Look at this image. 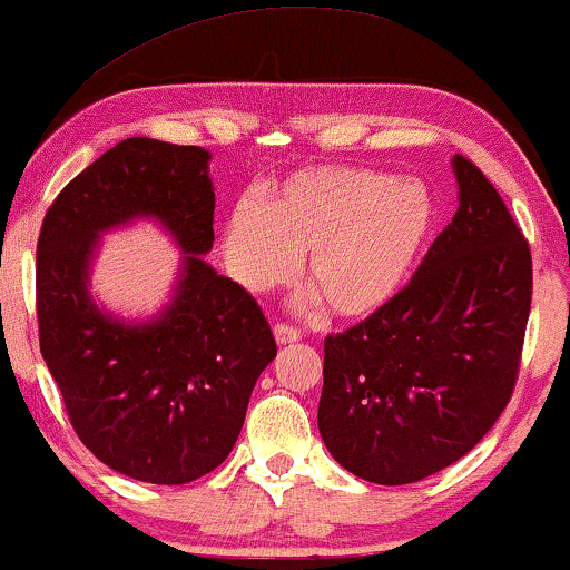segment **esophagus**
I'll list each match as a JSON object with an SVG mask.
<instances>
[{"instance_id": "34e87169", "label": "esophagus", "mask_w": 570, "mask_h": 570, "mask_svg": "<svg viewBox=\"0 0 570 570\" xmlns=\"http://www.w3.org/2000/svg\"><path fill=\"white\" fill-rule=\"evenodd\" d=\"M275 340L279 345H291L295 340H301V332L291 324H275Z\"/></svg>"}]
</instances>
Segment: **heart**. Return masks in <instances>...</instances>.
I'll use <instances>...</instances> for the list:
<instances>
[{
    "label": "heart",
    "mask_w": 570,
    "mask_h": 570,
    "mask_svg": "<svg viewBox=\"0 0 570 570\" xmlns=\"http://www.w3.org/2000/svg\"><path fill=\"white\" fill-rule=\"evenodd\" d=\"M438 227V202L419 177L374 167L295 169L227 214L225 258L250 293L306 283L340 320H366L405 291Z\"/></svg>",
    "instance_id": "1"
}]
</instances>
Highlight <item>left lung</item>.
Returning a JSON list of instances; mask_svg holds the SVG:
<instances>
[{
  "instance_id": "left-lung-1",
  "label": "left lung",
  "mask_w": 570,
  "mask_h": 570,
  "mask_svg": "<svg viewBox=\"0 0 570 570\" xmlns=\"http://www.w3.org/2000/svg\"><path fill=\"white\" fill-rule=\"evenodd\" d=\"M458 212L405 291L324 340L320 434L345 471L411 484L463 458L511 401L531 254L498 190L450 159Z\"/></svg>"
}]
</instances>
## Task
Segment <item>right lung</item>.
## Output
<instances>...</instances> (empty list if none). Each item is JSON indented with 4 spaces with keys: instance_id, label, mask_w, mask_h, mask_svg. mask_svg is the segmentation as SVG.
Wrapping results in <instances>:
<instances>
[{
    "instance_id": "right-lung-1",
    "label": "right lung",
    "mask_w": 570,
    "mask_h": 570,
    "mask_svg": "<svg viewBox=\"0 0 570 570\" xmlns=\"http://www.w3.org/2000/svg\"><path fill=\"white\" fill-rule=\"evenodd\" d=\"M212 154L125 138L49 206L36 254L41 356L78 438L138 482L188 484L238 440L258 374L277 356L262 308L206 262ZM154 220L184 258L151 317L115 315L90 272L107 232Z\"/></svg>"
}]
</instances>
